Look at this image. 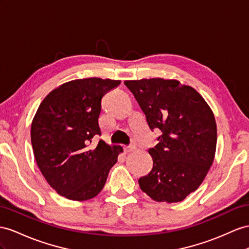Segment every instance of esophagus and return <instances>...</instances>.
<instances>
[{
  "label": "esophagus",
  "instance_id": "esophagus-1",
  "mask_svg": "<svg viewBox=\"0 0 249 249\" xmlns=\"http://www.w3.org/2000/svg\"><path fill=\"white\" fill-rule=\"evenodd\" d=\"M133 149H135V147H133V146H125V147H124V151L125 152H130Z\"/></svg>",
  "mask_w": 249,
  "mask_h": 249
}]
</instances>
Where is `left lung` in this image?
Listing matches in <instances>:
<instances>
[{
  "label": "left lung",
  "instance_id": "1",
  "mask_svg": "<svg viewBox=\"0 0 249 249\" xmlns=\"http://www.w3.org/2000/svg\"><path fill=\"white\" fill-rule=\"evenodd\" d=\"M150 130H161L148 152L154 161L139 179L157 202H181L201 185L213 162L216 125L210 107L196 89L160 78L125 81Z\"/></svg>",
  "mask_w": 249,
  "mask_h": 249
}]
</instances>
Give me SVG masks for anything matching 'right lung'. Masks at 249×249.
Instances as JSON below:
<instances>
[{
  "instance_id": "add662e5",
  "label": "right lung",
  "mask_w": 249,
  "mask_h": 249,
  "mask_svg": "<svg viewBox=\"0 0 249 249\" xmlns=\"http://www.w3.org/2000/svg\"><path fill=\"white\" fill-rule=\"evenodd\" d=\"M121 81L100 78L65 83L43 100L31 124L37 166L59 195L73 201L92 199L103 189L123 149L100 140L102 99Z\"/></svg>"
}]
</instances>
